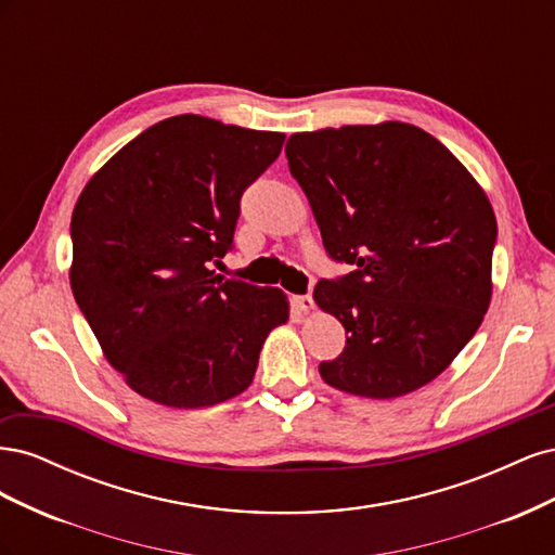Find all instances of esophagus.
Wrapping results in <instances>:
<instances>
[{
  "instance_id": "esophagus-1",
  "label": "esophagus",
  "mask_w": 555,
  "mask_h": 555,
  "mask_svg": "<svg viewBox=\"0 0 555 555\" xmlns=\"http://www.w3.org/2000/svg\"><path fill=\"white\" fill-rule=\"evenodd\" d=\"M292 304H294V308H296V310H300V312H310V310L314 308V300H312V296H310V294L294 296V298H292Z\"/></svg>"
}]
</instances>
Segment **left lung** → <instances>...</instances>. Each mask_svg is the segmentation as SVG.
<instances>
[{"label": "left lung", "instance_id": "obj_1", "mask_svg": "<svg viewBox=\"0 0 555 555\" xmlns=\"http://www.w3.org/2000/svg\"><path fill=\"white\" fill-rule=\"evenodd\" d=\"M284 153L328 257L354 266L314 287V304L347 335L319 375L363 398L422 389L489 310V196L438 139L405 122L294 133Z\"/></svg>", "mask_w": 555, "mask_h": 555}]
</instances>
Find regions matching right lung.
<instances>
[{"instance_id": "obj_1", "label": "right lung", "mask_w": 555, "mask_h": 555, "mask_svg": "<svg viewBox=\"0 0 555 555\" xmlns=\"http://www.w3.org/2000/svg\"><path fill=\"white\" fill-rule=\"evenodd\" d=\"M280 131L176 115L129 141L80 192L72 292L133 391L194 410L243 393L289 304L275 287L210 271L233 247L241 196Z\"/></svg>"}]
</instances>
